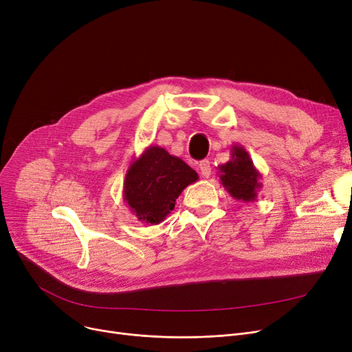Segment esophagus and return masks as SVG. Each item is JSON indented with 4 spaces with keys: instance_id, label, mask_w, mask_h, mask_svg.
<instances>
[{
    "instance_id": "esophagus-1",
    "label": "esophagus",
    "mask_w": 352,
    "mask_h": 352,
    "mask_svg": "<svg viewBox=\"0 0 352 352\" xmlns=\"http://www.w3.org/2000/svg\"><path fill=\"white\" fill-rule=\"evenodd\" d=\"M198 168H199L201 175L204 178H208L211 175V164H210L208 160H202L198 165Z\"/></svg>"
}]
</instances>
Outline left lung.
<instances>
[{
	"label": "left lung",
	"instance_id": "obj_1",
	"mask_svg": "<svg viewBox=\"0 0 352 352\" xmlns=\"http://www.w3.org/2000/svg\"><path fill=\"white\" fill-rule=\"evenodd\" d=\"M218 174L223 187L236 201H255L258 191L263 187L261 174L241 145L231 146V160L218 165Z\"/></svg>",
	"mask_w": 352,
	"mask_h": 352
}]
</instances>
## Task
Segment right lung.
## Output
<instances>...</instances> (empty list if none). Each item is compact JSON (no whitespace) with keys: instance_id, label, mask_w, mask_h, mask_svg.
<instances>
[{"instance_id":"1","label":"right lung","mask_w":352,"mask_h":352,"mask_svg":"<svg viewBox=\"0 0 352 352\" xmlns=\"http://www.w3.org/2000/svg\"><path fill=\"white\" fill-rule=\"evenodd\" d=\"M197 179L198 174L188 164L158 145H150L129 164L122 198L138 221L157 226L174 210L184 188Z\"/></svg>"}]
</instances>
